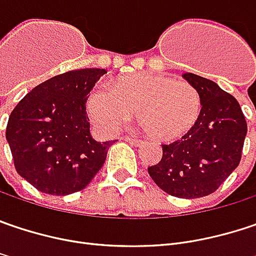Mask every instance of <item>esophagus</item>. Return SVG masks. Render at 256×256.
<instances>
[{
  "label": "esophagus",
  "mask_w": 256,
  "mask_h": 256,
  "mask_svg": "<svg viewBox=\"0 0 256 256\" xmlns=\"http://www.w3.org/2000/svg\"><path fill=\"white\" fill-rule=\"evenodd\" d=\"M123 140H126V142L128 143H133V144H142L143 143L142 139H139V138H136V136H124Z\"/></svg>",
  "instance_id": "34e87169"
}]
</instances>
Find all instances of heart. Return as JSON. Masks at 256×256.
<instances>
[{
  "mask_svg": "<svg viewBox=\"0 0 256 256\" xmlns=\"http://www.w3.org/2000/svg\"><path fill=\"white\" fill-rule=\"evenodd\" d=\"M86 112L102 133L117 132L136 112L139 124L150 138L174 140L198 122L202 97L186 81L158 74H136L118 80L113 88H91Z\"/></svg>",
  "mask_w": 256,
  "mask_h": 256,
  "instance_id": "b5f03b06",
  "label": "heart"
}]
</instances>
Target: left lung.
Wrapping results in <instances>:
<instances>
[{
	"instance_id": "left-lung-1",
	"label": "left lung",
	"mask_w": 256,
	"mask_h": 256,
	"mask_svg": "<svg viewBox=\"0 0 256 256\" xmlns=\"http://www.w3.org/2000/svg\"><path fill=\"white\" fill-rule=\"evenodd\" d=\"M202 97V113L194 128L180 139L162 144V159L148 172L165 192L198 198L214 192L240 162L246 120L236 98L218 84L184 74Z\"/></svg>"
}]
</instances>
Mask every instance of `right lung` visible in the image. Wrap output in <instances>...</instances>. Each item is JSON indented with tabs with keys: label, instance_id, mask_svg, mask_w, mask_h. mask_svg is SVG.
I'll return each mask as SVG.
<instances>
[{
	"label": "right lung",
	"instance_id": "obj_1",
	"mask_svg": "<svg viewBox=\"0 0 256 256\" xmlns=\"http://www.w3.org/2000/svg\"><path fill=\"white\" fill-rule=\"evenodd\" d=\"M106 69L56 75L34 86L8 117L6 138L17 172L38 191L68 196L81 191L106 162L113 142L90 133L86 96Z\"/></svg>",
	"mask_w": 256,
	"mask_h": 256
}]
</instances>
